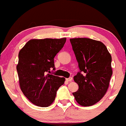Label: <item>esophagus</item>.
I'll use <instances>...</instances> for the list:
<instances>
[{"mask_svg":"<svg viewBox=\"0 0 126 126\" xmlns=\"http://www.w3.org/2000/svg\"><path fill=\"white\" fill-rule=\"evenodd\" d=\"M66 80L67 82H71V81H72V77L67 78V79H66Z\"/></svg>","mask_w":126,"mask_h":126,"instance_id":"esophagus-1","label":"esophagus"}]
</instances>
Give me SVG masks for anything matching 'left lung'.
<instances>
[{
	"label": "left lung",
	"mask_w": 126,
	"mask_h": 126,
	"mask_svg": "<svg viewBox=\"0 0 126 126\" xmlns=\"http://www.w3.org/2000/svg\"><path fill=\"white\" fill-rule=\"evenodd\" d=\"M70 41L80 70L74 77L79 89L73 95L81 106H92L108 90L112 74L111 56L106 46L99 41L79 38L70 39Z\"/></svg>",
	"instance_id": "1"
}]
</instances>
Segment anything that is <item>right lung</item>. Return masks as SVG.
I'll list each match as a JSON object with an SVG mask.
<instances>
[{
	"instance_id": "right-lung-1",
	"label": "right lung",
	"mask_w": 126,
	"mask_h": 126,
	"mask_svg": "<svg viewBox=\"0 0 126 126\" xmlns=\"http://www.w3.org/2000/svg\"><path fill=\"white\" fill-rule=\"evenodd\" d=\"M66 38L33 39L18 54L16 70L20 88L34 105L47 107L54 101L56 92L65 79L50 74L55 70L54 58L63 47Z\"/></svg>"
}]
</instances>
